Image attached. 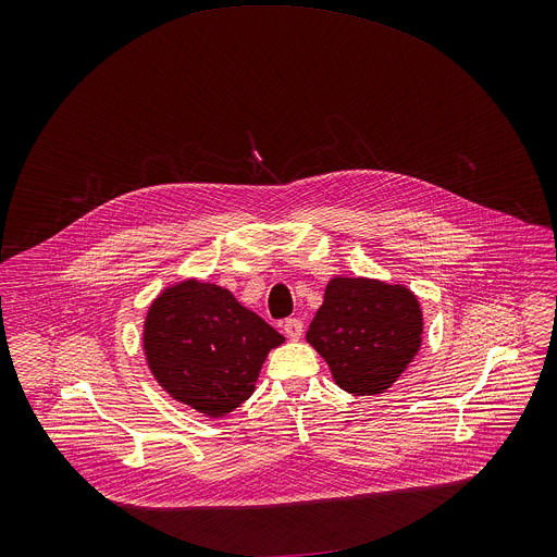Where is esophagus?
<instances>
[{"mask_svg":"<svg viewBox=\"0 0 557 557\" xmlns=\"http://www.w3.org/2000/svg\"><path fill=\"white\" fill-rule=\"evenodd\" d=\"M302 319L298 318H289L283 321V330H285V334L292 338V341H298L300 336H302Z\"/></svg>","mask_w":557,"mask_h":557,"instance_id":"34e87169","label":"esophagus"}]
</instances>
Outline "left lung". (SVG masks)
Segmentation results:
<instances>
[{"instance_id": "8db88e82", "label": "left lung", "mask_w": 557, "mask_h": 557, "mask_svg": "<svg viewBox=\"0 0 557 557\" xmlns=\"http://www.w3.org/2000/svg\"><path fill=\"white\" fill-rule=\"evenodd\" d=\"M307 341L349 395H382L416 358L422 309L413 292L375 278L334 276Z\"/></svg>"}]
</instances>
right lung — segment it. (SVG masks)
<instances>
[{
  "label": "right lung",
  "instance_id": "obj_1",
  "mask_svg": "<svg viewBox=\"0 0 557 557\" xmlns=\"http://www.w3.org/2000/svg\"><path fill=\"white\" fill-rule=\"evenodd\" d=\"M285 341L214 283L188 278L162 289L144 323V351L171 398L223 418L255 393L270 354Z\"/></svg>",
  "mask_w": 557,
  "mask_h": 557
}]
</instances>
